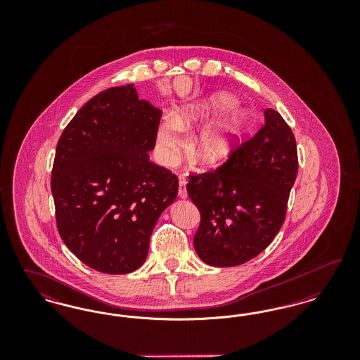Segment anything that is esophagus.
<instances>
[{"instance_id": "34e87169", "label": "esophagus", "mask_w": 360, "mask_h": 360, "mask_svg": "<svg viewBox=\"0 0 360 360\" xmlns=\"http://www.w3.org/2000/svg\"><path fill=\"white\" fill-rule=\"evenodd\" d=\"M178 195H179V198H182V200L188 198V191H186V178H185V176H179V188H178Z\"/></svg>"}]
</instances>
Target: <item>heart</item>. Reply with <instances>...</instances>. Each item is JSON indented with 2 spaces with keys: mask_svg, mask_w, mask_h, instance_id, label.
Segmentation results:
<instances>
[{
  "mask_svg": "<svg viewBox=\"0 0 360 360\" xmlns=\"http://www.w3.org/2000/svg\"><path fill=\"white\" fill-rule=\"evenodd\" d=\"M235 103L236 98L232 94L216 91L176 108L172 117L160 121L156 128L159 160L166 166L174 165L184 146L181 131L217 111L219 114L195 131L190 147L194 159L201 165L212 166L224 160L247 125V112Z\"/></svg>",
  "mask_w": 360,
  "mask_h": 360,
  "instance_id": "obj_1",
  "label": "heart"
}]
</instances>
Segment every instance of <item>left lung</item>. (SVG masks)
<instances>
[{"label":"left lung","instance_id":"obj_1","mask_svg":"<svg viewBox=\"0 0 360 360\" xmlns=\"http://www.w3.org/2000/svg\"><path fill=\"white\" fill-rule=\"evenodd\" d=\"M264 125L214 172L190 176L188 194L201 213L194 250L213 267L257 257L285 221L298 159L290 127L273 109Z\"/></svg>","mask_w":360,"mask_h":360}]
</instances>
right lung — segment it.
Here are the masks:
<instances>
[{"mask_svg":"<svg viewBox=\"0 0 360 360\" xmlns=\"http://www.w3.org/2000/svg\"><path fill=\"white\" fill-rule=\"evenodd\" d=\"M160 109L134 84L97 94L59 139L51 190L70 251L105 274H128L147 259L158 219L178 194V178L150 160Z\"/></svg>","mask_w":360,"mask_h":360,"instance_id":"obj_1","label":"right lung"}]
</instances>
